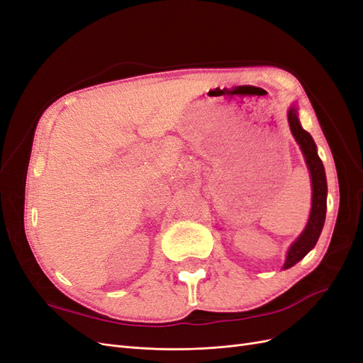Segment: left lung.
Masks as SVG:
<instances>
[{"instance_id":"left-lung-1","label":"left lung","mask_w":363,"mask_h":363,"mask_svg":"<svg viewBox=\"0 0 363 363\" xmlns=\"http://www.w3.org/2000/svg\"><path fill=\"white\" fill-rule=\"evenodd\" d=\"M288 123L294 139L296 140V144L300 145L307 169H309L311 174L312 207L304 230L301 235L294 240V244L288 250L286 260L283 263V269H288L294 267L295 263H298L307 252L316 245L318 239H320V235L323 232L327 211V180L324 164L320 156H318L315 140L300 124L298 107L295 104H292L288 111Z\"/></svg>"}]
</instances>
